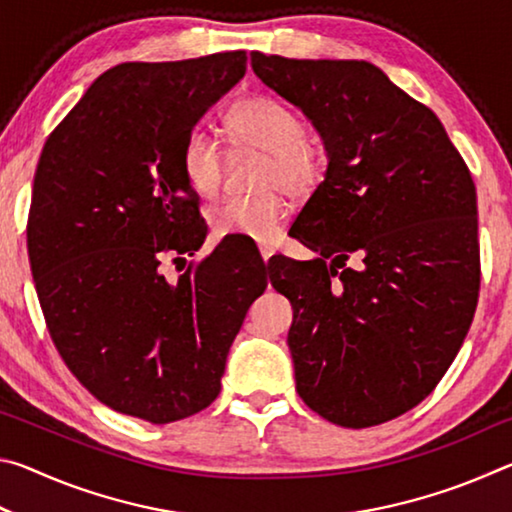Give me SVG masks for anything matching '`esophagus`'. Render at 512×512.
I'll list each match as a JSON object with an SVG mask.
<instances>
[{
    "instance_id": "1",
    "label": "esophagus",
    "mask_w": 512,
    "mask_h": 512,
    "mask_svg": "<svg viewBox=\"0 0 512 512\" xmlns=\"http://www.w3.org/2000/svg\"><path fill=\"white\" fill-rule=\"evenodd\" d=\"M259 253H262V259H264V262H268V259L273 257L275 250H273V246H268V244H259Z\"/></svg>"
}]
</instances>
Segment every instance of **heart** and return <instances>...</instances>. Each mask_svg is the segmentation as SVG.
Returning a JSON list of instances; mask_svg holds the SVG:
<instances>
[{
	"label": "heart",
	"mask_w": 512,
	"mask_h": 512,
	"mask_svg": "<svg viewBox=\"0 0 512 512\" xmlns=\"http://www.w3.org/2000/svg\"><path fill=\"white\" fill-rule=\"evenodd\" d=\"M225 131L237 146L264 153L255 196H228L207 210V221L219 237L273 239L287 216V196H309L325 180L327 158L307 140V121L287 103L271 97H250L235 103L225 115ZM180 171L198 196H212L221 185L223 149L214 137L194 128L180 146ZM283 188L280 190L279 187Z\"/></svg>",
	"instance_id": "heart-1"
}]
</instances>
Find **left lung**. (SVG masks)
<instances>
[{
    "label": "left lung",
    "instance_id": "obj_1",
    "mask_svg": "<svg viewBox=\"0 0 512 512\" xmlns=\"http://www.w3.org/2000/svg\"><path fill=\"white\" fill-rule=\"evenodd\" d=\"M250 63L311 119L329 158L291 225L318 257L271 264V284L293 307L296 391L339 427H375L438 386L472 325V173L433 110L366 60L253 51Z\"/></svg>",
    "mask_w": 512,
    "mask_h": 512
}]
</instances>
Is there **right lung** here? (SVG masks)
Returning <instances> with one entry per match:
<instances>
[{
	"label": "right lung",
	"instance_id": "1",
	"mask_svg": "<svg viewBox=\"0 0 512 512\" xmlns=\"http://www.w3.org/2000/svg\"><path fill=\"white\" fill-rule=\"evenodd\" d=\"M246 63V51L121 63L40 153L27 223L38 300L65 366L112 411L169 424L207 409L268 284L255 266L232 273L223 244L182 270L205 221L180 146ZM164 258L184 262L176 283Z\"/></svg>",
	"mask_w": 512,
	"mask_h": 512
}]
</instances>
